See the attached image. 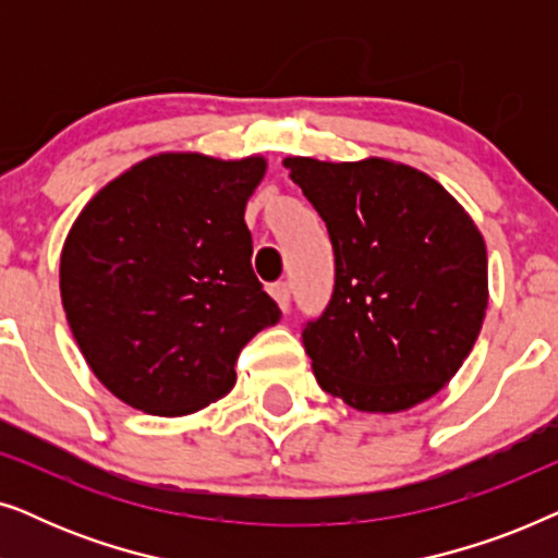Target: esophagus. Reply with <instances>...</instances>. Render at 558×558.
I'll return each instance as SVG.
<instances>
[{
  "mask_svg": "<svg viewBox=\"0 0 558 558\" xmlns=\"http://www.w3.org/2000/svg\"><path fill=\"white\" fill-rule=\"evenodd\" d=\"M269 294L274 296V300H277L279 307L287 312L289 300H292V289H289L287 281H274V284L269 287Z\"/></svg>",
  "mask_w": 558,
  "mask_h": 558,
  "instance_id": "esophagus-1",
  "label": "esophagus"
}]
</instances>
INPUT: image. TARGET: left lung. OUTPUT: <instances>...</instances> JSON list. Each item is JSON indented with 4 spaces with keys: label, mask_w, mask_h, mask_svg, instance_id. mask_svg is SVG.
Instances as JSON below:
<instances>
[{
    "label": "left lung",
    "mask_w": 558,
    "mask_h": 558,
    "mask_svg": "<svg viewBox=\"0 0 558 558\" xmlns=\"http://www.w3.org/2000/svg\"><path fill=\"white\" fill-rule=\"evenodd\" d=\"M284 165L335 254L330 302L302 330L317 384L380 414L441 391L487 307L485 241L472 218L439 182L388 159Z\"/></svg>",
    "instance_id": "1"
}]
</instances>
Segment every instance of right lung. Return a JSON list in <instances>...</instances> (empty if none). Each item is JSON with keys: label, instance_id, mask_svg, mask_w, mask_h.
Listing matches in <instances>:
<instances>
[{"label": "right lung", "instance_id": "obj_1", "mask_svg": "<svg viewBox=\"0 0 558 558\" xmlns=\"http://www.w3.org/2000/svg\"><path fill=\"white\" fill-rule=\"evenodd\" d=\"M266 162L157 155L109 182L60 256L68 325L129 407L182 416L231 391L241 350L277 325L243 210Z\"/></svg>", "mask_w": 558, "mask_h": 558}]
</instances>
